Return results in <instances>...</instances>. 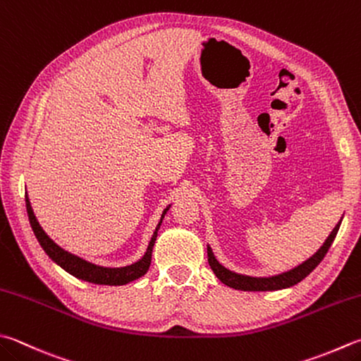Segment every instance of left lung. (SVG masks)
<instances>
[{"instance_id": "1", "label": "left lung", "mask_w": 361, "mask_h": 361, "mask_svg": "<svg viewBox=\"0 0 361 361\" xmlns=\"http://www.w3.org/2000/svg\"><path fill=\"white\" fill-rule=\"evenodd\" d=\"M339 224H341V221H339L335 226V229L331 231L329 239L324 242V245L321 248H319L316 255H312L310 259H307L303 264L298 265V267L286 271V274L276 275V276L255 278V276H245V275L234 274V271L224 269L223 265L215 259L212 250H210L209 247H207V261H209L210 269H212L214 274L216 275V278H219L221 283L226 284V286L233 288V289H239V290H278V289L290 288V286H294V284L300 283L303 278H307L311 274V271L317 267L319 262L324 259V256L327 255L330 245L333 243V240H335V237L338 234Z\"/></svg>"}]
</instances>
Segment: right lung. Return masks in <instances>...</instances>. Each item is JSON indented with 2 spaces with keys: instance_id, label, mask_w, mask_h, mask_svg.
<instances>
[{
  "instance_id": "1",
  "label": "right lung",
  "mask_w": 361,
  "mask_h": 361,
  "mask_svg": "<svg viewBox=\"0 0 361 361\" xmlns=\"http://www.w3.org/2000/svg\"><path fill=\"white\" fill-rule=\"evenodd\" d=\"M26 200V212H28V219L31 223V228L36 234L37 240L40 243V247L44 248V251L49 255L51 259L61 265L66 271H69L71 275L80 278L83 281H90L94 284H108V286H121V284H127L137 278L142 276L149 270V265H151V257H152V248L155 239H157V233L160 229L161 220L165 219V214L168 212V209H165V212L161 215V220L159 223L157 229L151 239V243H149L146 255L141 257L138 262H135L132 265H127V267H119V269H106V267H99V265H94L91 262H86L81 259V257L73 256L71 253H67L63 248H59L56 243H54L49 235L44 233V229L40 228V224L37 223L36 216H34V212L31 209V204L28 200V195H25Z\"/></svg>"
}]
</instances>
